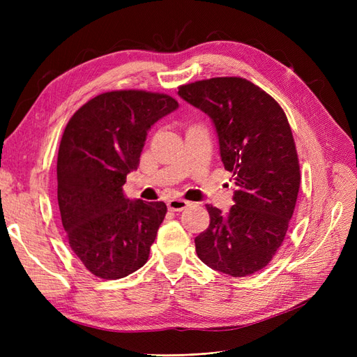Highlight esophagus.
<instances>
[{
	"instance_id": "esophagus-1",
	"label": "esophagus",
	"mask_w": 357,
	"mask_h": 357,
	"mask_svg": "<svg viewBox=\"0 0 357 357\" xmlns=\"http://www.w3.org/2000/svg\"><path fill=\"white\" fill-rule=\"evenodd\" d=\"M167 205H168V210H171V211H183L189 207L190 202H188L185 199H169L167 202Z\"/></svg>"
}]
</instances>
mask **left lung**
<instances>
[{"label":"left lung","mask_w":357,"mask_h":357,"mask_svg":"<svg viewBox=\"0 0 357 357\" xmlns=\"http://www.w3.org/2000/svg\"><path fill=\"white\" fill-rule=\"evenodd\" d=\"M180 98L207 114L220 159L232 172L234 205H205L210 225L195 238L201 261L232 277L261 271L282 245L299 192V164L278 102L241 77H214L178 88Z\"/></svg>","instance_id":"1"}]
</instances>
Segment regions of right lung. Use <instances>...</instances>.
<instances>
[{
	"mask_svg": "<svg viewBox=\"0 0 357 357\" xmlns=\"http://www.w3.org/2000/svg\"><path fill=\"white\" fill-rule=\"evenodd\" d=\"M178 109L164 93L113 91L73 114L58 153V204L73 252L105 280L132 274L149 259L167 205L126 198L149 129Z\"/></svg>",
	"mask_w": 357,
	"mask_h": 357,
	"instance_id": "add662e5",
	"label": "right lung"
}]
</instances>
